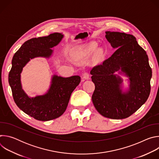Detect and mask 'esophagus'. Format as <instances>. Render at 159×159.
<instances>
[{
	"label": "esophagus",
	"instance_id": "esophagus-1",
	"mask_svg": "<svg viewBox=\"0 0 159 159\" xmlns=\"http://www.w3.org/2000/svg\"><path fill=\"white\" fill-rule=\"evenodd\" d=\"M89 74L88 72H85L83 74L82 76V80H87V79H89Z\"/></svg>",
	"mask_w": 159,
	"mask_h": 159
}]
</instances>
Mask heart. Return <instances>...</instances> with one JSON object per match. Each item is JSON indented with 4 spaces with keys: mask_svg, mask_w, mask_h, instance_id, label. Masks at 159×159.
<instances>
[{
    "mask_svg": "<svg viewBox=\"0 0 159 159\" xmlns=\"http://www.w3.org/2000/svg\"><path fill=\"white\" fill-rule=\"evenodd\" d=\"M97 47H98V44L96 43H90L87 45L86 50L89 52H93L97 49Z\"/></svg>",
    "mask_w": 159,
    "mask_h": 159,
    "instance_id": "1",
    "label": "heart"
}]
</instances>
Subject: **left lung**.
Returning a JSON list of instances; mask_svg holds the SVG:
<instances>
[{
	"instance_id": "obj_1",
	"label": "left lung",
	"mask_w": 159,
	"mask_h": 159,
	"mask_svg": "<svg viewBox=\"0 0 159 159\" xmlns=\"http://www.w3.org/2000/svg\"><path fill=\"white\" fill-rule=\"evenodd\" d=\"M106 34L111 47L117 49L90 70L95 84L92 100L102 116L125 119L137 111L148 98L152 69L146 52L134 36L120 32L106 31ZM120 70L129 77L130 89L126 93L120 89L122 80L114 74Z\"/></svg>"
}]
</instances>
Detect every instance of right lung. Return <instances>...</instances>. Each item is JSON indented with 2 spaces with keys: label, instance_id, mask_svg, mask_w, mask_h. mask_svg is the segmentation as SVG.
Returning <instances> with one entry per match:
<instances>
[{
  "label": "right lung",
  "instance_id": "obj_1",
  "mask_svg": "<svg viewBox=\"0 0 159 159\" xmlns=\"http://www.w3.org/2000/svg\"><path fill=\"white\" fill-rule=\"evenodd\" d=\"M63 37L62 34L54 33L47 36L31 38L22 45L12 60L9 83L14 102L26 114L39 121L52 120L63 114L72 92L80 82V77L75 75L63 78L55 75L47 94L31 98L22 89L20 73L30 59L50 57L53 53L51 48L57 45Z\"/></svg>",
  "mask_w": 159,
  "mask_h": 159
}]
</instances>
